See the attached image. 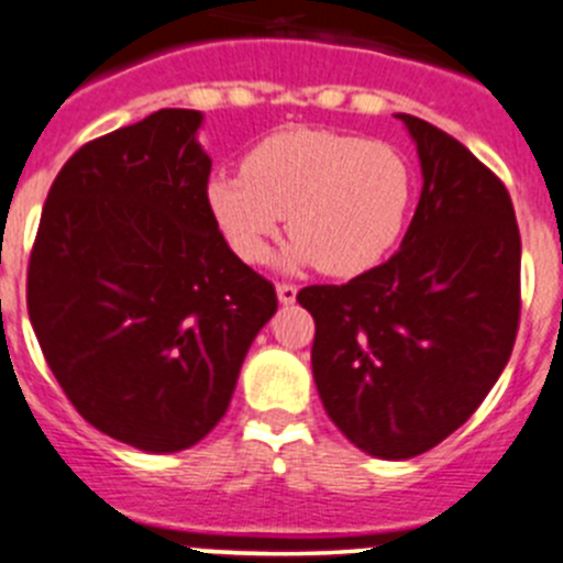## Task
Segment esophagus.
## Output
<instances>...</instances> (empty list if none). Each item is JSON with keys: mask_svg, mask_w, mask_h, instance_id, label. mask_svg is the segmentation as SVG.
I'll return each mask as SVG.
<instances>
[{"mask_svg": "<svg viewBox=\"0 0 563 563\" xmlns=\"http://www.w3.org/2000/svg\"><path fill=\"white\" fill-rule=\"evenodd\" d=\"M277 299H280L283 306H291L294 299H297V286H291V283H277Z\"/></svg>", "mask_w": 563, "mask_h": 563, "instance_id": "34e87169", "label": "esophagus"}]
</instances>
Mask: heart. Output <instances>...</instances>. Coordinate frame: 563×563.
<instances>
[{
	"label": "heart",
	"mask_w": 563,
	"mask_h": 563,
	"mask_svg": "<svg viewBox=\"0 0 563 563\" xmlns=\"http://www.w3.org/2000/svg\"><path fill=\"white\" fill-rule=\"evenodd\" d=\"M413 199L408 157L386 141L288 130L246 155L244 172L208 183V208L235 255L264 264L288 217V266L353 277L400 241Z\"/></svg>",
	"instance_id": "heart-1"
}]
</instances>
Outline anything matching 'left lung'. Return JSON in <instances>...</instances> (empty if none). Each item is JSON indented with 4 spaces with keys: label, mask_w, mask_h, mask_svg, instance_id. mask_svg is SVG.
I'll use <instances>...</instances> for the list:
<instances>
[{
    "label": "left lung",
    "mask_w": 563,
    "mask_h": 563,
    "mask_svg": "<svg viewBox=\"0 0 563 563\" xmlns=\"http://www.w3.org/2000/svg\"><path fill=\"white\" fill-rule=\"evenodd\" d=\"M417 141L422 197L402 246L344 286H308L311 364L335 428L375 459L428 453L477 411L519 328L517 217L461 141L397 115Z\"/></svg>",
    "instance_id": "obj_1"
}]
</instances>
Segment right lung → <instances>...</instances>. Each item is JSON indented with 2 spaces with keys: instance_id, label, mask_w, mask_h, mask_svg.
I'll use <instances>...</instances> for the list:
<instances>
[{
  "instance_id": "obj_1",
  "label": "right lung",
  "mask_w": 563,
  "mask_h": 563,
  "mask_svg": "<svg viewBox=\"0 0 563 563\" xmlns=\"http://www.w3.org/2000/svg\"><path fill=\"white\" fill-rule=\"evenodd\" d=\"M199 124V110L163 108L80 146L30 255L27 311L52 375L86 422L144 453L217 428L277 311L275 286L210 213Z\"/></svg>"
}]
</instances>
